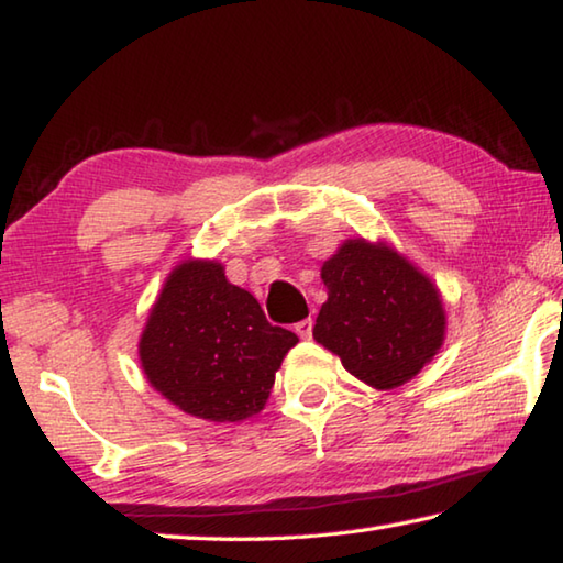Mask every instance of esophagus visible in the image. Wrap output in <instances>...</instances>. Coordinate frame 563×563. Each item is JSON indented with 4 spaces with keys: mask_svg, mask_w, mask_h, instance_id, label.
<instances>
[{
    "mask_svg": "<svg viewBox=\"0 0 563 563\" xmlns=\"http://www.w3.org/2000/svg\"><path fill=\"white\" fill-rule=\"evenodd\" d=\"M295 332H298V338L302 340H310L312 338V320H300L298 325H295Z\"/></svg>",
    "mask_w": 563,
    "mask_h": 563,
    "instance_id": "34e87169",
    "label": "esophagus"
}]
</instances>
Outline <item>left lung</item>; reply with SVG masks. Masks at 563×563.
Listing matches in <instances>:
<instances>
[{
  "label": "left lung",
  "mask_w": 563,
  "mask_h": 563,
  "mask_svg": "<svg viewBox=\"0 0 563 563\" xmlns=\"http://www.w3.org/2000/svg\"><path fill=\"white\" fill-rule=\"evenodd\" d=\"M328 288L312 328L318 345L338 355L373 389H397L422 373L446 338L437 283L393 243L347 238L322 263Z\"/></svg>",
  "instance_id": "obj_1"
}]
</instances>
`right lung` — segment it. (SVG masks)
Here are the masks:
<instances>
[{"mask_svg": "<svg viewBox=\"0 0 563 563\" xmlns=\"http://www.w3.org/2000/svg\"><path fill=\"white\" fill-rule=\"evenodd\" d=\"M290 330L273 328L258 300L225 278L216 258H186L166 275L139 335L148 385L180 412L228 424L271 397Z\"/></svg>", "mask_w": 563, "mask_h": 563, "instance_id": "add662e5", "label": "right lung"}]
</instances>
